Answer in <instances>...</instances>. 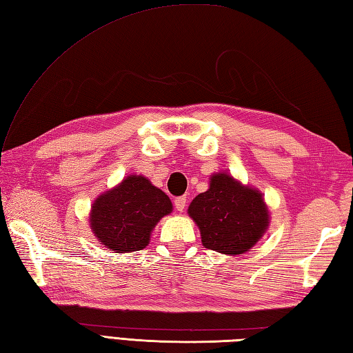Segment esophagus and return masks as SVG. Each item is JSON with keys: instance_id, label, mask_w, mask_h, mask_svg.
I'll return each instance as SVG.
<instances>
[{"instance_id": "1", "label": "esophagus", "mask_w": 353, "mask_h": 353, "mask_svg": "<svg viewBox=\"0 0 353 353\" xmlns=\"http://www.w3.org/2000/svg\"><path fill=\"white\" fill-rule=\"evenodd\" d=\"M174 206L177 209V212H183L186 208V196H177L174 200Z\"/></svg>"}]
</instances>
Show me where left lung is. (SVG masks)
<instances>
[{"mask_svg": "<svg viewBox=\"0 0 353 353\" xmlns=\"http://www.w3.org/2000/svg\"><path fill=\"white\" fill-rule=\"evenodd\" d=\"M188 215L199 227L203 247L228 256L250 251L270 223L263 194L227 173L210 176L209 190L191 201Z\"/></svg>", "mask_w": 353, "mask_h": 353, "instance_id": "obj_1", "label": "left lung"}]
</instances>
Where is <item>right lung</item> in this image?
Returning <instances> with one entry per match:
<instances>
[{
    "instance_id": "add662e5",
    "label": "right lung",
    "mask_w": 353,
    "mask_h": 353,
    "mask_svg": "<svg viewBox=\"0 0 353 353\" xmlns=\"http://www.w3.org/2000/svg\"><path fill=\"white\" fill-rule=\"evenodd\" d=\"M173 212L170 196L141 174H129L94 200L88 223L96 239L112 252L145 248L152 230Z\"/></svg>"
}]
</instances>
